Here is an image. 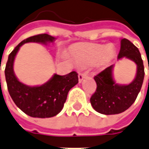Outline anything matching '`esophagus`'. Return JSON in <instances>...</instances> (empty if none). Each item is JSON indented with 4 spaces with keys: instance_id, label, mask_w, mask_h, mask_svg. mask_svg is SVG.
Returning a JSON list of instances; mask_svg holds the SVG:
<instances>
[{
    "instance_id": "34e87169",
    "label": "esophagus",
    "mask_w": 149,
    "mask_h": 149,
    "mask_svg": "<svg viewBox=\"0 0 149 149\" xmlns=\"http://www.w3.org/2000/svg\"><path fill=\"white\" fill-rule=\"evenodd\" d=\"M87 76V73H85V72H80L79 74H78V79H79V82H81V81H83V79H84L85 77Z\"/></svg>"
}]
</instances>
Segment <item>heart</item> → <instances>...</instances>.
I'll return each mask as SVG.
<instances>
[{"label": "heart", "instance_id": "heart-1", "mask_svg": "<svg viewBox=\"0 0 149 149\" xmlns=\"http://www.w3.org/2000/svg\"><path fill=\"white\" fill-rule=\"evenodd\" d=\"M72 54L78 65H91L98 62L99 65L108 64L115 55V50L111 46L105 45H89L72 49Z\"/></svg>", "mask_w": 149, "mask_h": 149}]
</instances>
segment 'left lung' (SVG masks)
I'll list each match as a JSON object with an SVG mask.
<instances>
[{
  "label": "left lung",
  "instance_id": "obj_1",
  "mask_svg": "<svg viewBox=\"0 0 149 149\" xmlns=\"http://www.w3.org/2000/svg\"><path fill=\"white\" fill-rule=\"evenodd\" d=\"M123 57L131 60L137 65L136 76L130 84H116L112 77L113 65L94 77L97 89L91 97L90 102L94 109L101 114L113 115L125 112L134 103L142 87L144 68L141 53L131 41L125 38L120 40V49L118 54V59Z\"/></svg>",
  "mask_w": 149,
  "mask_h": 149
}]
</instances>
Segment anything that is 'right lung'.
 Returning <instances> with one entry per match:
<instances>
[{"label":"right lung","instance_id":"1","mask_svg":"<svg viewBox=\"0 0 149 149\" xmlns=\"http://www.w3.org/2000/svg\"><path fill=\"white\" fill-rule=\"evenodd\" d=\"M55 37L49 34H39L22 40L9 54L5 69L8 93L16 105L32 117L48 118L57 115L64 107L68 91L78 83L77 72L64 76L54 74L49 81L40 86H28L18 81L13 72V62L22 45L37 42L47 45Z\"/></svg>","mask_w":149,"mask_h":149}]
</instances>
